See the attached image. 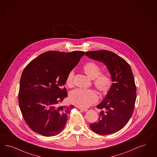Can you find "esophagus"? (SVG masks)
Segmentation results:
<instances>
[{
    "label": "esophagus",
    "mask_w": 157,
    "mask_h": 157,
    "mask_svg": "<svg viewBox=\"0 0 157 157\" xmlns=\"http://www.w3.org/2000/svg\"><path fill=\"white\" fill-rule=\"evenodd\" d=\"M78 108L80 110H81L82 111H83V112H87L88 111V109H86V108H82V107H78Z\"/></svg>",
    "instance_id": "esophagus-1"
}]
</instances>
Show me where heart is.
<instances>
[{
  "label": "heart",
  "mask_w": 157,
  "mask_h": 157,
  "mask_svg": "<svg viewBox=\"0 0 157 157\" xmlns=\"http://www.w3.org/2000/svg\"><path fill=\"white\" fill-rule=\"evenodd\" d=\"M83 70L88 77L94 79L95 87L101 93H106L112 85V79L110 76L107 74H101V67L94 62L86 63ZM74 72L71 71L68 74L66 79V85L71 87L73 84ZM70 101L78 106H89L96 102L98 99L97 93L93 89H76L69 94Z\"/></svg>",
  "instance_id": "b5f03b06"
}]
</instances>
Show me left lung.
I'll list each match as a JSON object with an SVG mask.
<instances>
[{
    "label": "left lung",
    "instance_id": "1",
    "mask_svg": "<svg viewBox=\"0 0 157 157\" xmlns=\"http://www.w3.org/2000/svg\"><path fill=\"white\" fill-rule=\"evenodd\" d=\"M86 56L106 65L112 79V85L103 101L99 119L90 128L101 135L121 130L130 119L136 100V86L130 65L121 57L106 50L86 52Z\"/></svg>",
    "mask_w": 157,
    "mask_h": 157
}]
</instances>
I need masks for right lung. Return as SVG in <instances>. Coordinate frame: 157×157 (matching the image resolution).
I'll list each match as a JSON object with an SVG mask.
<instances>
[{"label":"right lung","mask_w":157,"mask_h":157,"mask_svg":"<svg viewBox=\"0 0 157 157\" xmlns=\"http://www.w3.org/2000/svg\"><path fill=\"white\" fill-rule=\"evenodd\" d=\"M85 52H45L32 60L21 74L19 104L25 123L33 132L42 136H56L67 124L74 106H61L68 94V74L79 62Z\"/></svg>","instance_id":"right-lung-1"}]
</instances>
